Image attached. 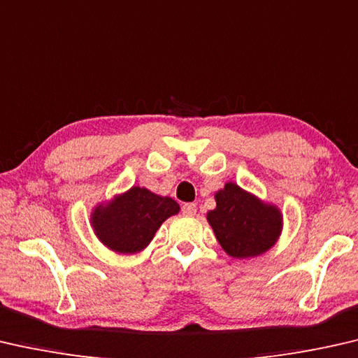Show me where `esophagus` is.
<instances>
[{
  "instance_id": "obj_1",
  "label": "esophagus",
  "mask_w": 358,
  "mask_h": 358,
  "mask_svg": "<svg viewBox=\"0 0 358 358\" xmlns=\"http://www.w3.org/2000/svg\"><path fill=\"white\" fill-rule=\"evenodd\" d=\"M182 213L184 215H189V217H192V215L196 214V204L195 203H187L182 206Z\"/></svg>"
}]
</instances>
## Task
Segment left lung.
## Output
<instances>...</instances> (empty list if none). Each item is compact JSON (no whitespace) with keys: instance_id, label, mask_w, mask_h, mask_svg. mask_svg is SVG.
<instances>
[{"instance_id":"8db88e82","label":"left lung","mask_w":358,"mask_h":358,"mask_svg":"<svg viewBox=\"0 0 358 358\" xmlns=\"http://www.w3.org/2000/svg\"><path fill=\"white\" fill-rule=\"evenodd\" d=\"M215 209L206 219L215 238L233 259H254L278 243L282 213L238 184L227 182L215 193Z\"/></svg>"}]
</instances>
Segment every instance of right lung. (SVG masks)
I'll return each instance as SVG.
<instances>
[{"instance_id": "obj_1", "label": "right lung", "mask_w": 358, "mask_h": 358, "mask_svg": "<svg viewBox=\"0 0 358 358\" xmlns=\"http://www.w3.org/2000/svg\"><path fill=\"white\" fill-rule=\"evenodd\" d=\"M179 209L173 198L133 185L110 201L96 204L90 214V224L99 243L109 250L136 254L148 248L163 222L178 214Z\"/></svg>"}]
</instances>
